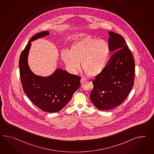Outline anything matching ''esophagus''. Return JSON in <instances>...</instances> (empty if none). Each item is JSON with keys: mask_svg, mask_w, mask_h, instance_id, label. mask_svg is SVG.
I'll list each match as a JSON object with an SVG mask.
<instances>
[{"mask_svg": "<svg viewBox=\"0 0 154 154\" xmlns=\"http://www.w3.org/2000/svg\"><path fill=\"white\" fill-rule=\"evenodd\" d=\"M86 81H87V79H84V78H82L81 79V80H80V83H84V82H86Z\"/></svg>", "mask_w": 154, "mask_h": 154, "instance_id": "esophagus-1", "label": "esophagus"}]
</instances>
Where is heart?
I'll use <instances>...</instances> for the list:
<instances>
[{
  "label": "heart",
  "mask_w": 154,
  "mask_h": 154,
  "mask_svg": "<svg viewBox=\"0 0 154 154\" xmlns=\"http://www.w3.org/2000/svg\"><path fill=\"white\" fill-rule=\"evenodd\" d=\"M110 45L106 41L88 35L74 44L71 51L63 52L62 57L73 71L79 70L82 61L84 71L92 76L102 71L110 59Z\"/></svg>",
  "instance_id": "obj_1"
}]
</instances>
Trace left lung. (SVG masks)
<instances>
[{"instance_id": "obj_1", "label": "left lung", "mask_w": 154, "mask_h": 154, "mask_svg": "<svg viewBox=\"0 0 154 154\" xmlns=\"http://www.w3.org/2000/svg\"><path fill=\"white\" fill-rule=\"evenodd\" d=\"M111 51L106 67L93 80L90 98L100 110H109L122 104L134 84L135 64L134 57L122 35L109 32Z\"/></svg>"}]
</instances>
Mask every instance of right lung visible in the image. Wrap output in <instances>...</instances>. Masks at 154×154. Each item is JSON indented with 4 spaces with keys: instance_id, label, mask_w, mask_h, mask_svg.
I'll return each instance as SVG.
<instances>
[{
    "instance_id": "add662e5",
    "label": "right lung",
    "mask_w": 154,
    "mask_h": 154,
    "mask_svg": "<svg viewBox=\"0 0 154 154\" xmlns=\"http://www.w3.org/2000/svg\"><path fill=\"white\" fill-rule=\"evenodd\" d=\"M48 35L41 32L32 37L20 55V77L25 94L35 106L44 112L55 113L61 110L71 100L80 87V77L58 69L48 77L35 75L28 65L31 42Z\"/></svg>"
}]
</instances>
